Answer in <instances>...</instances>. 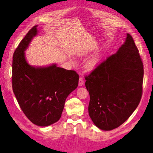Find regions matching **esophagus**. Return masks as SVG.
<instances>
[{"mask_svg":"<svg viewBox=\"0 0 153 153\" xmlns=\"http://www.w3.org/2000/svg\"><path fill=\"white\" fill-rule=\"evenodd\" d=\"M83 83H84V79H83V77H80L79 79V86H82L83 85Z\"/></svg>","mask_w":153,"mask_h":153,"instance_id":"obj_1","label":"esophagus"}]
</instances>
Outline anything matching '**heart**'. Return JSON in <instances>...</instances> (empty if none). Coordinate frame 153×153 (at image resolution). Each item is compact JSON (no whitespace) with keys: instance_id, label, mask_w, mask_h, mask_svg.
<instances>
[{"instance_id":"obj_1","label":"heart","mask_w":153,"mask_h":153,"mask_svg":"<svg viewBox=\"0 0 153 153\" xmlns=\"http://www.w3.org/2000/svg\"><path fill=\"white\" fill-rule=\"evenodd\" d=\"M100 52L97 53L96 55H95L93 58H91L90 59H89V60L86 62L85 68L87 70L91 71L94 70V69L97 67L99 61H100Z\"/></svg>"}]
</instances>
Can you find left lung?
I'll return each mask as SVG.
<instances>
[{
    "label": "left lung",
    "instance_id": "left-lung-1",
    "mask_svg": "<svg viewBox=\"0 0 153 153\" xmlns=\"http://www.w3.org/2000/svg\"><path fill=\"white\" fill-rule=\"evenodd\" d=\"M143 75L139 50L127 34L117 53L85 77L90 97L89 115L99 128L114 129L131 115L141 100Z\"/></svg>",
    "mask_w": 153,
    "mask_h": 153
}]
</instances>
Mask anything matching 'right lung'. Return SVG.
<instances>
[{"label":"right lung","instance_id":"1","mask_svg":"<svg viewBox=\"0 0 153 153\" xmlns=\"http://www.w3.org/2000/svg\"><path fill=\"white\" fill-rule=\"evenodd\" d=\"M37 26L30 30L14 51L12 85L27 118L38 126L45 127L60 119L65 100L78 85L79 75L56 64L35 68L27 63L25 51L37 35Z\"/></svg>","mask_w":153,"mask_h":153}]
</instances>
